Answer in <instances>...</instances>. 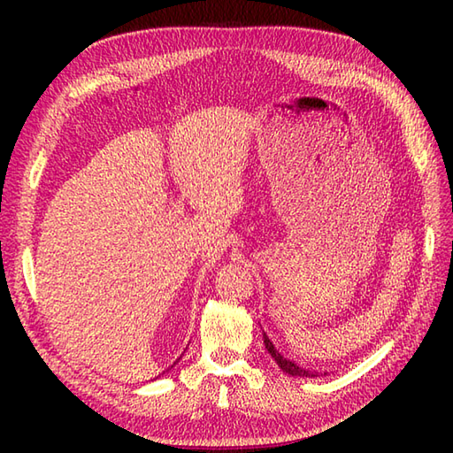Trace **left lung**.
Listing matches in <instances>:
<instances>
[{
	"instance_id": "left-lung-1",
	"label": "left lung",
	"mask_w": 453,
	"mask_h": 453,
	"mask_svg": "<svg viewBox=\"0 0 453 453\" xmlns=\"http://www.w3.org/2000/svg\"><path fill=\"white\" fill-rule=\"evenodd\" d=\"M263 339H265V346H266L268 354L273 356L274 362L278 364V368L286 372L288 375H296V378H321V375H326V372L321 373V372H315V370H310V368H303V365L294 362L292 358H286V356L276 349L274 342L268 339L266 333H263Z\"/></svg>"
}]
</instances>
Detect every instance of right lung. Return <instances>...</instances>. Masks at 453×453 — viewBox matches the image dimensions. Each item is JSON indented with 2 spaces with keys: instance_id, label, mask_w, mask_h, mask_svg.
<instances>
[{
  "instance_id": "right-lung-1",
  "label": "right lung",
  "mask_w": 453,
  "mask_h": 453,
  "mask_svg": "<svg viewBox=\"0 0 453 453\" xmlns=\"http://www.w3.org/2000/svg\"><path fill=\"white\" fill-rule=\"evenodd\" d=\"M175 364H177V362H175ZM175 364H173V365H175ZM173 365H171V368H173ZM171 368H169V370H171ZM169 370H167V372H169Z\"/></svg>"
}]
</instances>
